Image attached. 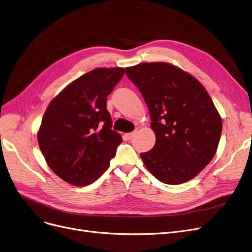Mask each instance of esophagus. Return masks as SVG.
Segmentation results:
<instances>
[{"label":"esophagus","mask_w":252,"mask_h":252,"mask_svg":"<svg viewBox=\"0 0 252 252\" xmlns=\"http://www.w3.org/2000/svg\"><path fill=\"white\" fill-rule=\"evenodd\" d=\"M135 134H136V132H132V133H128V134H126V138L128 139V140H130L132 139L134 136H135Z\"/></svg>","instance_id":"esophagus-1"}]
</instances>
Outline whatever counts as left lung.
Segmentation results:
<instances>
[{
	"mask_svg": "<svg viewBox=\"0 0 252 252\" xmlns=\"http://www.w3.org/2000/svg\"><path fill=\"white\" fill-rule=\"evenodd\" d=\"M149 109L156 144L141 153L148 171L166 184L195 177L215 156L221 117L193 76L168 63H143L126 69Z\"/></svg>",
	"mask_w": 252,
	"mask_h": 252,
	"instance_id": "1",
	"label": "left lung"
}]
</instances>
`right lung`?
Masks as SVG:
<instances>
[{"label": "right lung", "mask_w": 252, "mask_h": 252, "mask_svg": "<svg viewBox=\"0 0 252 252\" xmlns=\"http://www.w3.org/2000/svg\"><path fill=\"white\" fill-rule=\"evenodd\" d=\"M124 68H96L82 75L50 102L38 132L47 165L76 187L99 179L110 166L123 138L112 129L107 96Z\"/></svg>", "instance_id": "obj_1"}]
</instances>
